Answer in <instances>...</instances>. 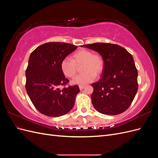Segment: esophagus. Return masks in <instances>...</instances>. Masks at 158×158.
<instances>
[{"label":"esophagus","mask_w":158,"mask_h":158,"mask_svg":"<svg viewBox=\"0 0 158 158\" xmlns=\"http://www.w3.org/2000/svg\"><path fill=\"white\" fill-rule=\"evenodd\" d=\"M84 85H79V88L80 90H82L84 88Z\"/></svg>","instance_id":"esophagus-1"}]
</instances>
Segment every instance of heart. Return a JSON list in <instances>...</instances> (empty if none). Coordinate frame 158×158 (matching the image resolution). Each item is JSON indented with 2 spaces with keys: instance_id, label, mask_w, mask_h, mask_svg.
Listing matches in <instances>:
<instances>
[{
  "instance_id": "b5f03b06",
  "label": "heart",
  "mask_w": 158,
  "mask_h": 158,
  "mask_svg": "<svg viewBox=\"0 0 158 158\" xmlns=\"http://www.w3.org/2000/svg\"><path fill=\"white\" fill-rule=\"evenodd\" d=\"M83 63L82 71L72 81V83L83 85L89 83L94 80L95 74L102 73L104 62L102 57L97 54H93L92 51L88 49L78 50L73 55V60L66 58L63 60L60 69L63 74L69 78H73L76 74V64Z\"/></svg>"
}]
</instances>
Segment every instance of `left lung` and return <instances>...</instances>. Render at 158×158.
<instances>
[{
  "instance_id": "8db88e82",
  "label": "left lung",
  "mask_w": 158,
  "mask_h": 158,
  "mask_svg": "<svg viewBox=\"0 0 158 158\" xmlns=\"http://www.w3.org/2000/svg\"><path fill=\"white\" fill-rule=\"evenodd\" d=\"M82 47L98 52L104 62L101 78L91 84L94 88L91 98L95 109L109 115L125 111L138 88V71L132 56L115 44L95 43Z\"/></svg>"
}]
</instances>
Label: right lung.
Returning a JSON list of instances; mask_svg holds the SVG:
<instances>
[{"label": "right lung", "instance_id": "obj_1", "mask_svg": "<svg viewBox=\"0 0 158 158\" xmlns=\"http://www.w3.org/2000/svg\"><path fill=\"white\" fill-rule=\"evenodd\" d=\"M77 46L60 42L44 44L33 51L26 71V89L32 103L41 113L59 117L73 108L80 92L78 85L60 89L69 80L60 69L62 61Z\"/></svg>", "mask_w": 158, "mask_h": 158}]
</instances>
